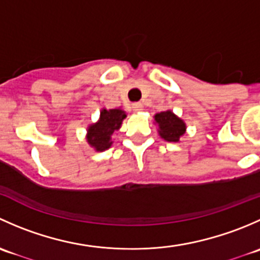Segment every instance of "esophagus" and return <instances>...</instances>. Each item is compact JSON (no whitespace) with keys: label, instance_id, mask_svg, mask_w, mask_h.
<instances>
[{"label":"esophagus","instance_id":"esophagus-1","mask_svg":"<svg viewBox=\"0 0 260 260\" xmlns=\"http://www.w3.org/2000/svg\"><path fill=\"white\" fill-rule=\"evenodd\" d=\"M142 108H143V107H142V104H141V103H133L132 104V109L135 112L142 111Z\"/></svg>","mask_w":260,"mask_h":260}]
</instances>
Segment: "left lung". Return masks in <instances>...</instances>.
<instances>
[{"label": "left lung", "instance_id": "obj_1", "mask_svg": "<svg viewBox=\"0 0 260 260\" xmlns=\"http://www.w3.org/2000/svg\"><path fill=\"white\" fill-rule=\"evenodd\" d=\"M154 122L158 124V133L161 138L167 142H179L181 136L186 132L185 122L171 111L157 113L154 115Z\"/></svg>", "mask_w": 260, "mask_h": 260}]
</instances>
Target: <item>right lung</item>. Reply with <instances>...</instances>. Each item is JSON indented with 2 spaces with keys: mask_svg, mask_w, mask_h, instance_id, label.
Returning a JSON list of instances; mask_svg holds the SVG:
<instances>
[{
  "mask_svg": "<svg viewBox=\"0 0 260 260\" xmlns=\"http://www.w3.org/2000/svg\"><path fill=\"white\" fill-rule=\"evenodd\" d=\"M127 117L122 109H106L101 111L99 120L88 127L86 141L95 151H106L112 146V136L114 131H118L122 125L123 119Z\"/></svg>",
  "mask_w": 260,
  "mask_h": 260,
  "instance_id": "1",
  "label": "right lung"
}]
</instances>
